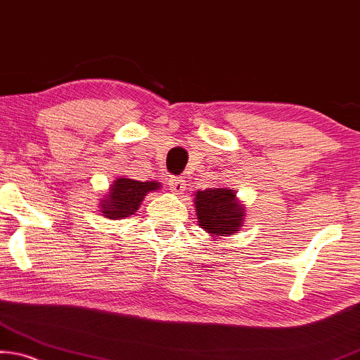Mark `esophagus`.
<instances>
[{
    "mask_svg": "<svg viewBox=\"0 0 360 360\" xmlns=\"http://www.w3.org/2000/svg\"><path fill=\"white\" fill-rule=\"evenodd\" d=\"M167 184H169V189L174 194H183V191L186 189V184H184L183 177H172L171 176L169 181H167Z\"/></svg>",
    "mask_w": 360,
    "mask_h": 360,
    "instance_id": "esophagus-1",
    "label": "esophagus"
}]
</instances>
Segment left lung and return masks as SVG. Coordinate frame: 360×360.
Instances as JSON below:
<instances>
[{
	"instance_id": "obj_1",
	"label": "left lung",
	"mask_w": 360,
	"mask_h": 360,
	"mask_svg": "<svg viewBox=\"0 0 360 360\" xmlns=\"http://www.w3.org/2000/svg\"><path fill=\"white\" fill-rule=\"evenodd\" d=\"M198 222L212 236H231L240 229L244 207L239 204L233 189L209 188L194 194Z\"/></svg>"
}]
</instances>
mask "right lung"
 Listing matches in <instances>:
<instances>
[{
    "instance_id": "1",
    "label": "right lung",
    "mask_w": 360,
    "mask_h": 360,
    "mask_svg": "<svg viewBox=\"0 0 360 360\" xmlns=\"http://www.w3.org/2000/svg\"><path fill=\"white\" fill-rule=\"evenodd\" d=\"M161 184L156 181H134L129 177H117L101 199V212L108 219H124L138 211L144 195L158 191Z\"/></svg>"
}]
</instances>
